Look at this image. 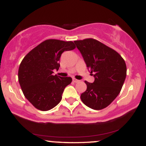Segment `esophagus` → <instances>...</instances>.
<instances>
[{"label":"esophagus","mask_w":146,"mask_h":146,"mask_svg":"<svg viewBox=\"0 0 146 146\" xmlns=\"http://www.w3.org/2000/svg\"><path fill=\"white\" fill-rule=\"evenodd\" d=\"M73 82L78 83V82H80V80H77V79H75V78H73Z\"/></svg>","instance_id":"esophagus-1"}]
</instances>
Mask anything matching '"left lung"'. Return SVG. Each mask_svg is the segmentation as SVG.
<instances>
[{
  "instance_id": "8db88e82",
  "label": "left lung",
  "mask_w": 146,
  "mask_h": 146,
  "mask_svg": "<svg viewBox=\"0 0 146 146\" xmlns=\"http://www.w3.org/2000/svg\"><path fill=\"white\" fill-rule=\"evenodd\" d=\"M74 42L95 78L93 83L85 81L87 88L81 94L82 101L92 109H103L121 91L126 77L124 60L113 48L93 38Z\"/></svg>"
}]
</instances>
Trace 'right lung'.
I'll list each match as a JSON object with an SVG mask.
<instances>
[{
  "instance_id": "obj_1",
  "label": "right lung",
  "mask_w": 146,
  "mask_h": 146,
  "mask_svg": "<svg viewBox=\"0 0 146 146\" xmlns=\"http://www.w3.org/2000/svg\"><path fill=\"white\" fill-rule=\"evenodd\" d=\"M75 48L71 41L46 40L22 60L18 81L25 97L37 109L51 110L61 101L64 90L71 83L72 78L53 75V71L59 69L62 53Z\"/></svg>"
}]
</instances>
